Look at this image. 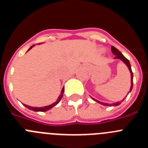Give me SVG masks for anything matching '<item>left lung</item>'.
Returning <instances> with one entry per match:
<instances>
[{
    "label": "left lung",
    "mask_w": 148,
    "mask_h": 148,
    "mask_svg": "<svg viewBox=\"0 0 148 148\" xmlns=\"http://www.w3.org/2000/svg\"><path fill=\"white\" fill-rule=\"evenodd\" d=\"M111 50H112V53H113V54L116 56V57H115V59H119L121 60L122 62H124V64H126V66H127L128 69H129V71H130V78H131V85H130V91L128 92V93L130 92H131L132 89H133V72H132V70H131V66H130V61H128L127 59L126 58H125V56H123L122 54H121V53L120 52V51H119V49H116V47H114L113 46H112L111 47ZM92 98V97H91ZM92 99H93L95 101H96V102L99 103V104H102V105H104V106H118L120 104H121V101H117V102H115V103H113V104H108V103H103V102H101V101H99L96 100V99H93V98H92ZM124 100V99H123ZM122 100V101H123Z\"/></svg>",
    "instance_id": "left-lung-1"
}]
</instances>
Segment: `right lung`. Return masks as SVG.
<instances>
[{
  "instance_id": "1",
  "label": "right lung",
  "mask_w": 148,
  "mask_h": 148,
  "mask_svg": "<svg viewBox=\"0 0 148 148\" xmlns=\"http://www.w3.org/2000/svg\"><path fill=\"white\" fill-rule=\"evenodd\" d=\"M34 46H35V45H32V47H30L29 49H28V51L32 49ZM64 88L63 87L62 90H61V94H60V95L58 96V99L56 100V102L53 103V104H50V105L45 106V107H41V108H38V107H31V106L27 105V104H23L25 106L26 108H28L29 110H31L35 111V112H46V111H47V110H49L52 109L53 107H55L56 105H57V104H58V103L60 102V101H61V99H62V97H63V94H64Z\"/></svg>"
}]
</instances>
